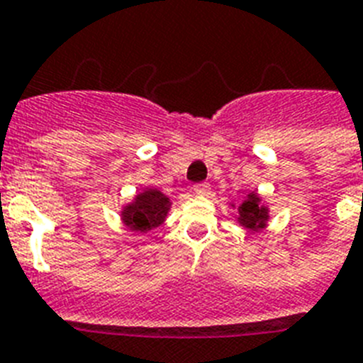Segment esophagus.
Segmentation results:
<instances>
[{
  "label": "esophagus",
  "mask_w": 363,
  "mask_h": 363,
  "mask_svg": "<svg viewBox=\"0 0 363 363\" xmlns=\"http://www.w3.org/2000/svg\"><path fill=\"white\" fill-rule=\"evenodd\" d=\"M194 194H197V196H207L208 191H211V186H208L207 182H199V184H194Z\"/></svg>",
  "instance_id": "34e87169"
}]
</instances>
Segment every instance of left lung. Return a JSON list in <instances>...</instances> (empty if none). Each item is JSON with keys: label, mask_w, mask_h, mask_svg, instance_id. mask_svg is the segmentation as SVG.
<instances>
[{"label": "left lung", "mask_w": 363, "mask_h": 363, "mask_svg": "<svg viewBox=\"0 0 363 363\" xmlns=\"http://www.w3.org/2000/svg\"><path fill=\"white\" fill-rule=\"evenodd\" d=\"M235 207V205H233ZM238 223L250 231H259L267 228L268 222V207L261 203V197L255 191H250L246 199L238 205Z\"/></svg>", "instance_id": "8db88e82"}]
</instances>
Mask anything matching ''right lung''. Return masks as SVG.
<instances>
[{"label":"right lung","instance_id":"obj_1","mask_svg":"<svg viewBox=\"0 0 363 363\" xmlns=\"http://www.w3.org/2000/svg\"><path fill=\"white\" fill-rule=\"evenodd\" d=\"M169 207H172L169 197L156 188H145L134 197V201L123 207L121 220L132 231L147 233L156 229L166 220Z\"/></svg>","mask_w":363,"mask_h":363}]
</instances>
